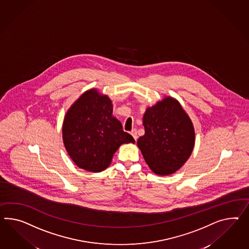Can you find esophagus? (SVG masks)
Here are the masks:
<instances>
[{
	"label": "esophagus",
	"mask_w": 249,
	"mask_h": 249,
	"mask_svg": "<svg viewBox=\"0 0 249 249\" xmlns=\"http://www.w3.org/2000/svg\"><path fill=\"white\" fill-rule=\"evenodd\" d=\"M131 134H132V136L134 137V140H137L138 136H137V131H136V129H134V130H132V132H131Z\"/></svg>",
	"instance_id": "esophagus-1"
}]
</instances>
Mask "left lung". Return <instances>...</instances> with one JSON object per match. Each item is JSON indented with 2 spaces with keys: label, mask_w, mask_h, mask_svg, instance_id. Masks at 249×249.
Returning <instances> with one entry per match:
<instances>
[{
  "label": "left lung",
  "mask_w": 249,
  "mask_h": 249,
  "mask_svg": "<svg viewBox=\"0 0 249 249\" xmlns=\"http://www.w3.org/2000/svg\"><path fill=\"white\" fill-rule=\"evenodd\" d=\"M142 124L145 134L137 141L142 156L154 173L172 174L190 158L195 144L192 120L176 99L166 96L148 107Z\"/></svg>",
  "instance_id": "8db88e82"
}]
</instances>
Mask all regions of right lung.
Returning a JSON list of instances; mask_svg holds the SVG:
<instances>
[{"label":"right lung","instance_id":"right-lung-1","mask_svg":"<svg viewBox=\"0 0 249 249\" xmlns=\"http://www.w3.org/2000/svg\"><path fill=\"white\" fill-rule=\"evenodd\" d=\"M112 114L111 99L96 89L86 91L68 110L62 138L71 160L79 168L102 172L120 145L135 142Z\"/></svg>","mask_w":249,"mask_h":249}]
</instances>
